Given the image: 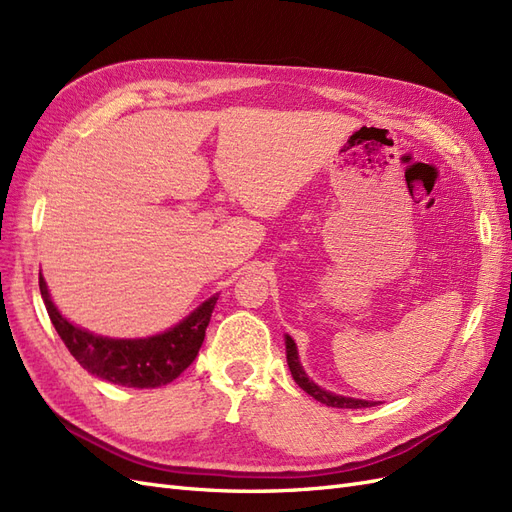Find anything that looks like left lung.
<instances>
[{
	"mask_svg": "<svg viewBox=\"0 0 512 512\" xmlns=\"http://www.w3.org/2000/svg\"><path fill=\"white\" fill-rule=\"evenodd\" d=\"M286 359H288V367H290V374H292L294 382H297L307 395H312L316 401H320V404H327L331 408H371V406H376L374 401L342 397V395H335V393L320 389L318 384H314L312 380L307 378V374L301 367V361H299L297 344H294L292 337H288V335H286Z\"/></svg>",
	"mask_w": 512,
	"mask_h": 512,
	"instance_id": "obj_1",
	"label": "left lung"
}]
</instances>
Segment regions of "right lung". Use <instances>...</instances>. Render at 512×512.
<instances>
[{"label":"right lung","mask_w":512,"mask_h":512,"mask_svg":"<svg viewBox=\"0 0 512 512\" xmlns=\"http://www.w3.org/2000/svg\"><path fill=\"white\" fill-rule=\"evenodd\" d=\"M40 294L57 335L81 367L102 380L119 386H134V389H158L179 378L181 371L192 365L203 346L213 307L218 303V297L207 299L177 327L160 335L111 339L74 327L61 316L49 297L42 275Z\"/></svg>","instance_id":"1"}]
</instances>
